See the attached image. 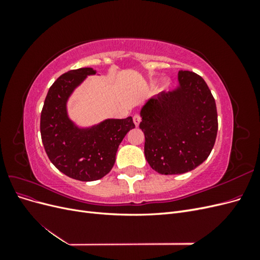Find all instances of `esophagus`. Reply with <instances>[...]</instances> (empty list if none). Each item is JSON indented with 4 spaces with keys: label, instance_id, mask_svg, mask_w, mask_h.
Here are the masks:
<instances>
[{
    "label": "esophagus",
    "instance_id": "obj_1",
    "mask_svg": "<svg viewBox=\"0 0 260 260\" xmlns=\"http://www.w3.org/2000/svg\"><path fill=\"white\" fill-rule=\"evenodd\" d=\"M133 122H135L136 125L140 124V122H141V116L139 114H136L135 116H133Z\"/></svg>",
    "mask_w": 260,
    "mask_h": 260
}]
</instances>
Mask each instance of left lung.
<instances>
[{"instance_id": "1", "label": "left lung", "mask_w": 260, "mask_h": 260, "mask_svg": "<svg viewBox=\"0 0 260 260\" xmlns=\"http://www.w3.org/2000/svg\"><path fill=\"white\" fill-rule=\"evenodd\" d=\"M179 86L149 99L140 129L147 162L160 175H181L207 159L216 142V102L198 74L180 70Z\"/></svg>"}]
</instances>
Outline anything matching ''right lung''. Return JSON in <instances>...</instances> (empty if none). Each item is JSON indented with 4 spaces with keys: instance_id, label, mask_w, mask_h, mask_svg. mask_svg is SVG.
Returning <instances> with one entry per match:
<instances>
[{
    "instance_id": "add662e5",
    "label": "right lung",
    "mask_w": 260,
    "mask_h": 260,
    "mask_svg": "<svg viewBox=\"0 0 260 260\" xmlns=\"http://www.w3.org/2000/svg\"><path fill=\"white\" fill-rule=\"evenodd\" d=\"M85 67L58 77L48 92L41 112L42 143L50 160L62 174L79 181H94L112 170L122 139L136 128L132 117L106 119L91 128L80 129L67 116L70 94L89 75Z\"/></svg>"
}]
</instances>
